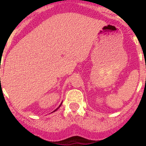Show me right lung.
Wrapping results in <instances>:
<instances>
[{
  "instance_id": "add662e5",
  "label": "right lung",
  "mask_w": 146,
  "mask_h": 146,
  "mask_svg": "<svg viewBox=\"0 0 146 146\" xmlns=\"http://www.w3.org/2000/svg\"><path fill=\"white\" fill-rule=\"evenodd\" d=\"M61 104H62V103H61V104H60V105H59V107H58V108H57V109H55V110H54V111H53V112L56 111V110H58V108H60V106H61Z\"/></svg>"
}]
</instances>
